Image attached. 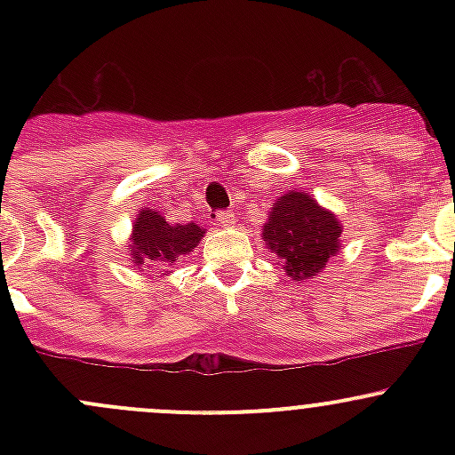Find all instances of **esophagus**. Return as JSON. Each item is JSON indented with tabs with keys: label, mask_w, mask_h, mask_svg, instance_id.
<instances>
[{
	"label": "esophagus",
	"mask_w": 455,
	"mask_h": 455,
	"mask_svg": "<svg viewBox=\"0 0 455 455\" xmlns=\"http://www.w3.org/2000/svg\"><path fill=\"white\" fill-rule=\"evenodd\" d=\"M215 220H218L220 227H233V224H235V213H233V211H220V213L215 215Z\"/></svg>",
	"instance_id": "34e87169"
}]
</instances>
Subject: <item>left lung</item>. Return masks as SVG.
I'll return each instance as SVG.
<instances>
[{"mask_svg":"<svg viewBox=\"0 0 455 455\" xmlns=\"http://www.w3.org/2000/svg\"><path fill=\"white\" fill-rule=\"evenodd\" d=\"M261 237L283 270L301 282L321 273L337 253L341 224L304 191H291L273 204Z\"/></svg>","mask_w":455,"mask_h":455,"instance_id":"1","label":"left lung"}]
</instances>
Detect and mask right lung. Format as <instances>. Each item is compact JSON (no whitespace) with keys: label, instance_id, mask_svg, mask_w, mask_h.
Instances as JSON below:
<instances>
[{"label":"right lung","instance_id":"obj_1","mask_svg":"<svg viewBox=\"0 0 455 455\" xmlns=\"http://www.w3.org/2000/svg\"><path fill=\"white\" fill-rule=\"evenodd\" d=\"M204 235L198 224L164 222L158 211L142 209L134 224L132 259L139 266H172L180 255L191 253Z\"/></svg>","mask_w":455,"mask_h":455}]
</instances>
